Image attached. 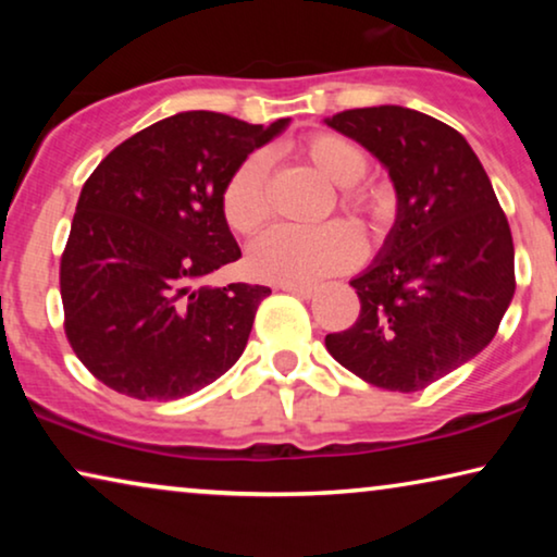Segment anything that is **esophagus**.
I'll list each match as a JSON object with an SVG mask.
<instances>
[{
    "label": "esophagus",
    "mask_w": 557,
    "mask_h": 557,
    "mask_svg": "<svg viewBox=\"0 0 557 557\" xmlns=\"http://www.w3.org/2000/svg\"><path fill=\"white\" fill-rule=\"evenodd\" d=\"M281 288L294 296H301V299H311V296L317 294V286L311 284H281Z\"/></svg>",
    "instance_id": "esophagus-1"
}]
</instances>
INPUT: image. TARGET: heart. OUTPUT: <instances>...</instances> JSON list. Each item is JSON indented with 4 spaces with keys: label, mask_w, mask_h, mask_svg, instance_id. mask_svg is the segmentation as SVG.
Here are the masks:
<instances>
[{
    "label": "heart",
    "mask_w": 557,
    "mask_h": 557,
    "mask_svg": "<svg viewBox=\"0 0 557 557\" xmlns=\"http://www.w3.org/2000/svg\"><path fill=\"white\" fill-rule=\"evenodd\" d=\"M301 154L317 172L342 187L345 208L383 220L391 197L383 189L357 187L368 172V154L360 144L339 134H317L304 141ZM223 212L235 233L250 235L271 215L269 157L256 151L235 166L223 189ZM364 243L357 227L342 220L319 227L276 225L248 250V269L269 284H314L362 261Z\"/></svg>",
    "instance_id": "heart-1"
}]
</instances>
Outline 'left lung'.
Wrapping results in <instances>:
<instances>
[{"mask_svg": "<svg viewBox=\"0 0 557 557\" xmlns=\"http://www.w3.org/2000/svg\"><path fill=\"white\" fill-rule=\"evenodd\" d=\"M362 144L395 187V223L375 261L349 281L360 317L324 345L385 391L416 393L474 360L515 296V246L469 141L403 106L324 119Z\"/></svg>", "mask_w": 557, "mask_h": 557, "instance_id": "1", "label": "left lung"}]
</instances>
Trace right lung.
<instances>
[{
	"label": "right lung",
	"instance_id": "obj_1",
	"mask_svg": "<svg viewBox=\"0 0 557 557\" xmlns=\"http://www.w3.org/2000/svg\"><path fill=\"white\" fill-rule=\"evenodd\" d=\"M286 126L174 113L119 144L83 185L60 296L73 352L111 391L177 400L238 362L271 288L205 278L240 258L227 180Z\"/></svg>",
	"mask_w": 557,
	"mask_h": 557
}]
</instances>
